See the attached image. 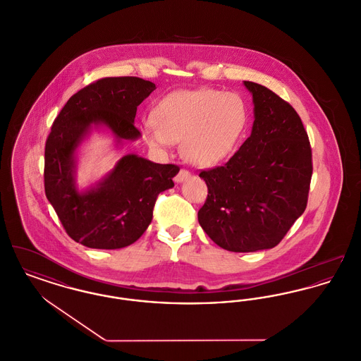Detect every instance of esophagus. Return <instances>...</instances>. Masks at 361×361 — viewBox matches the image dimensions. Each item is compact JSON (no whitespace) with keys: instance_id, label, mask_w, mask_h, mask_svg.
I'll return each mask as SVG.
<instances>
[{"instance_id":"esophagus-1","label":"esophagus","mask_w":361,"mask_h":361,"mask_svg":"<svg viewBox=\"0 0 361 361\" xmlns=\"http://www.w3.org/2000/svg\"><path fill=\"white\" fill-rule=\"evenodd\" d=\"M191 177V173L188 170L181 169L178 171V174L174 177V181L176 183H183L185 180H188Z\"/></svg>"}]
</instances>
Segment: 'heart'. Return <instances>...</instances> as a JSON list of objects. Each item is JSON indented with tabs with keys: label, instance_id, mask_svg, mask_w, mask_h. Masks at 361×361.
I'll list each match as a JSON object with an SVG mask.
<instances>
[{
	"label": "heart",
	"instance_id": "1",
	"mask_svg": "<svg viewBox=\"0 0 361 361\" xmlns=\"http://www.w3.org/2000/svg\"><path fill=\"white\" fill-rule=\"evenodd\" d=\"M248 107L235 92L214 88L178 90L164 97L152 110V121L142 124L151 149L166 151L180 140L192 165L210 168L228 159L248 127Z\"/></svg>",
	"mask_w": 361,
	"mask_h": 361
}]
</instances>
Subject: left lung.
<instances>
[{"mask_svg": "<svg viewBox=\"0 0 361 361\" xmlns=\"http://www.w3.org/2000/svg\"><path fill=\"white\" fill-rule=\"evenodd\" d=\"M244 85L254 102L251 136L224 166L199 174L209 188L199 224L232 252L274 248L305 210L312 176L311 146L296 110L264 85Z\"/></svg>", "mask_w": 361, "mask_h": 361, "instance_id": "obj_1", "label": "left lung"}]
</instances>
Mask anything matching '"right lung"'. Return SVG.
Returning <instances> with one entry per match:
<instances>
[{
    "label": "right lung",
    "mask_w": 361,
    "mask_h": 361,
    "mask_svg": "<svg viewBox=\"0 0 361 361\" xmlns=\"http://www.w3.org/2000/svg\"><path fill=\"white\" fill-rule=\"evenodd\" d=\"M157 87L140 78H105L69 98L53 123L44 147V192L66 233L97 250H118L146 232L161 192L174 187L176 165L154 164L136 154L120 158L99 181L79 190L78 149L92 130L105 129L117 149L142 135L137 106Z\"/></svg>",
    "instance_id": "1"
}]
</instances>
